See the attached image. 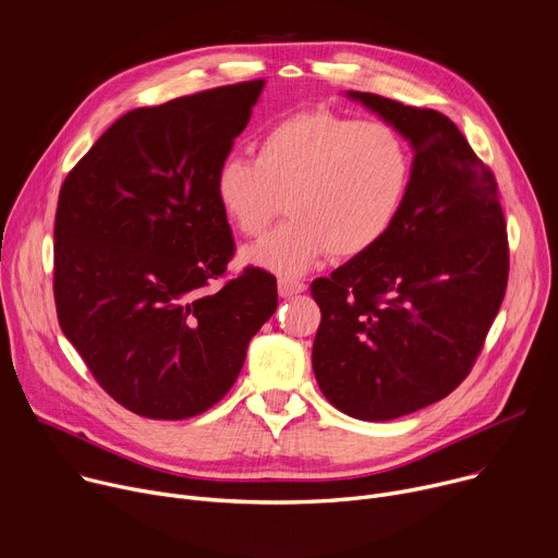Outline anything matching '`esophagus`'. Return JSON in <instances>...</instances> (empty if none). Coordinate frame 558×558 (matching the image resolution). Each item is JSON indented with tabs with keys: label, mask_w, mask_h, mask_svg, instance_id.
<instances>
[{
	"label": "esophagus",
	"mask_w": 558,
	"mask_h": 558,
	"mask_svg": "<svg viewBox=\"0 0 558 558\" xmlns=\"http://www.w3.org/2000/svg\"><path fill=\"white\" fill-rule=\"evenodd\" d=\"M304 289H306V284L300 282V280H291V278H280V280H278V293H280V298H293V295L302 293Z\"/></svg>",
	"instance_id": "1"
}]
</instances>
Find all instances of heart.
<instances>
[{"label": "heart", "mask_w": 558, "mask_h": 558, "mask_svg": "<svg viewBox=\"0 0 558 558\" xmlns=\"http://www.w3.org/2000/svg\"><path fill=\"white\" fill-rule=\"evenodd\" d=\"M413 181L404 136L381 121H357L327 108L274 121L256 143V158L227 154L214 174L225 220L243 235L280 227L247 245L245 265L295 278L329 252L360 258L400 218Z\"/></svg>", "instance_id": "1"}]
</instances>
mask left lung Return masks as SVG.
<instances>
[{
    "label": "left lung",
    "mask_w": 558,
    "mask_h": 558,
    "mask_svg": "<svg viewBox=\"0 0 558 558\" xmlns=\"http://www.w3.org/2000/svg\"><path fill=\"white\" fill-rule=\"evenodd\" d=\"M413 147L392 231L311 295L323 311L313 373L349 417L388 422L430 407L470 373L508 284V235L493 172L437 110L349 90Z\"/></svg>",
    "instance_id": "obj_1"
}]
</instances>
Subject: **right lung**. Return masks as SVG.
<instances>
[{
  "label": "right lung",
  "instance_id": "right-lung-1",
  "mask_svg": "<svg viewBox=\"0 0 558 558\" xmlns=\"http://www.w3.org/2000/svg\"><path fill=\"white\" fill-rule=\"evenodd\" d=\"M263 78L136 108L65 177L54 216V304L101 388L149 420H187L233 386L278 306L258 267L207 291L233 256L214 174Z\"/></svg>",
  "mask_w": 558,
  "mask_h": 558
}]
</instances>
